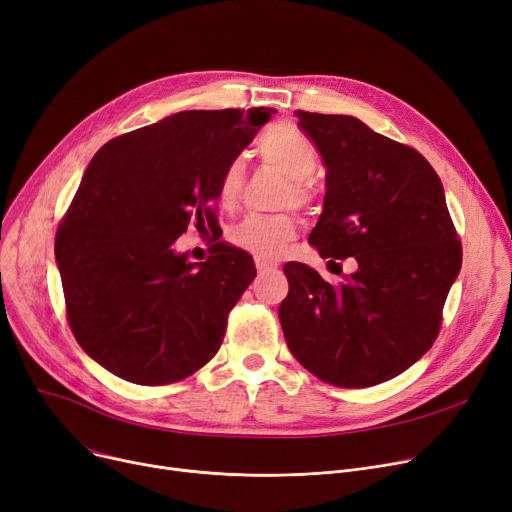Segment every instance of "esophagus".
Masks as SVG:
<instances>
[{
  "label": "esophagus",
  "instance_id": "34e87169",
  "mask_svg": "<svg viewBox=\"0 0 512 512\" xmlns=\"http://www.w3.org/2000/svg\"><path fill=\"white\" fill-rule=\"evenodd\" d=\"M255 267H257L259 274H265V272H272L274 270V263L263 261V259H255Z\"/></svg>",
  "mask_w": 512,
  "mask_h": 512
}]
</instances>
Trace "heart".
Here are the masks:
<instances>
[{"label": "heart", "instance_id": "1", "mask_svg": "<svg viewBox=\"0 0 512 512\" xmlns=\"http://www.w3.org/2000/svg\"><path fill=\"white\" fill-rule=\"evenodd\" d=\"M259 153L265 164H270L288 178L282 191V203H290L299 209L309 207L313 193L307 180L315 174L319 157L305 134L288 124L274 126L261 137ZM245 180L247 161L245 157H236L226 166L220 180V201L224 207H234L238 203L242 191H245ZM294 234H297L294 220L286 213L247 215V218L230 226L228 240L236 249L247 251L257 259L274 261L290 245Z\"/></svg>", "mask_w": 512, "mask_h": 512}]
</instances>
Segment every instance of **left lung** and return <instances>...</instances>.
Instances as JSON below:
<instances>
[{
	"instance_id": "1",
	"label": "left lung",
	"mask_w": 512,
	"mask_h": 512,
	"mask_svg": "<svg viewBox=\"0 0 512 512\" xmlns=\"http://www.w3.org/2000/svg\"><path fill=\"white\" fill-rule=\"evenodd\" d=\"M297 118L326 166L324 211L309 242L328 263L353 257L357 267L330 284L305 263H286L282 332L294 359L319 380L382 384L432 348L461 272L444 186L419 151L359 118Z\"/></svg>"
}]
</instances>
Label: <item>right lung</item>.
Masks as SVG:
<instances>
[{"label": "right lung", "mask_w": 512, "mask_h": 512, "mask_svg": "<svg viewBox=\"0 0 512 512\" xmlns=\"http://www.w3.org/2000/svg\"><path fill=\"white\" fill-rule=\"evenodd\" d=\"M274 107L178 112L105 143L56 234L72 334L118 378L161 386L218 353L226 321L257 276L224 240L207 261L176 251L188 222L215 228L220 180Z\"/></svg>", "instance_id": "1"}]
</instances>
